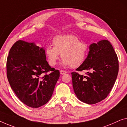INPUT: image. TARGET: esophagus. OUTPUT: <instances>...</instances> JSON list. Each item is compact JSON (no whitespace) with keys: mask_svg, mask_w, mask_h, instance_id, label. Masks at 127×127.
I'll use <instances>...</instances> for the list:
<instances>
[{"mask_svg":"<svg viewBox=\"0 0 127 127\" xmlns=\"http://www.w3.org/2000/svg\"><path fill=\"white\" fill-rule=\"evenodd\" d=\"M60 74L64 75V74H65V73H67V72H66L65 71H63V70H60Z\"/></svg>","mask_w":127,"mask_h":127,"instance_id":"esophagus-1","label":"esophagus"}]
</instances>
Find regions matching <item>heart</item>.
Segmentation results:
<instances>
[{"label":"heart","instance_id":"obj_1","mask_svg":"<svg viewBox=\"0 0 127 127\" xmlns=\"http://www.w3.org/2000/svg\"><path fill=\"white\" fill-rule=\"evenodd\" d=\"M52 45L45 47L44 52L47 61L55 66L61 54L62 65L73 68L80 67L86 61L88 54V45L73 35H61L52 39Z\"/></svg>","mask_w":127,"mask_h":127}]
</instances>
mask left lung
<instances>
[{
    "label": "left lung",
    "instance_id": "1",
    "mask_svg": "<svg viewBox=\"0 0 127 127\" xmlns=\"http://www.w3.org/2000/svg\"><path fill=\"white\" fill-rule=\"evenodd\" d=\"M76 70L87 71L86 75L71 73L73 90L80 101L94 104L105 99L119 72L118 58L112 44L107 40L92 43L86 61Z\"/></svg>",
    "mask_w": 127,
    "mask_h": 127
}]
</instances>
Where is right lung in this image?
<instances>
[{
    "label": "right lung",
    "mask_w": 127,
    "mask_h": 127,
    "mask_svg": "<svg viewBox=\"0 0 127 127\" xmlns=\"http://www.w3.org/2000/svg\"><path fill=\"white\" fill-rule=\"evenodd\" d=\"M6 68L11 88L23 103L31 108L50 100L60 76L59 71L48 64L43 48L23 40L11 47Z\"/></svg>",
    "instance_id": "right-lung-1"
}]
</instances>
